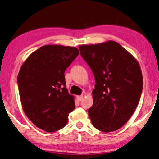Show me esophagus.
I'll use <instances>...</instances> for the list:
<instances>
[{"label": "esophagus", "instance_id": "34e87169", "mask_svg": "<svg viewBox=\"0 0 159 159\" xmlns=\"http://www.w3.org/2000/svg\"><path fill=\"white\" fill-rule=\"evenodd\" d=\"M77 99H78V101H81L82 99H83V95H81V96H78Z\"/></svg>", "mask_w": 159, "mask_h": 159}]
</instances>
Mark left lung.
Returning a JSON list of instances; mask_svg holds the SVG:
<instances>
[{
	"label": "left lung",
	"mask_w": 159,
	"mask_h": 159,
	"mask_svg": "<svg viewBox=\"0 0 159 159\" xmlns=\"http://www.w3.org/2000/svg\"><path fill=\"white\" fill-rule=\"evenodd\" d=\"M94 75L93 105L88 113L93 126L104 132L124 126L140 99L143 79L134 57L115 41L79 46Z\"/></svg>",
	"instance_id": "left-lung-1"
}]
</instances>
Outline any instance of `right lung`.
Here are the masks:
<instances>
[{"label":"right lung","mask_w":159,"mask_h":159,"mask_svg":"<svg viewBox=\"0 0 159 159\" xmlns=\"http://www.w3.org/2000/svg\"><path fill=\"white\" fill-rule=\"evenodd\" d=\"M78 54L75 47L46 45L32 53L21 67L17 84L23 110L42 130L62 129L75 108L73 96L66 89L65 71Z\"/></svg>","instance_id":"obj_1"}]
</instances>
